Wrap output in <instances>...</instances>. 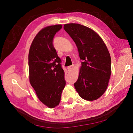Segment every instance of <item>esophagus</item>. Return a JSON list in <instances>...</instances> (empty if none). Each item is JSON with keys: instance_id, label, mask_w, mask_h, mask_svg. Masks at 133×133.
<instances>
[{"instance_id": "34e87169", "label": "esophagus", "mask_w": 133, "mask_h": 133, "mask_svg": "<svg viewBox=\"0 0 133 133\" xmlns=\"http://www.w3.org/2000/svg\"><path fill=\"white\" fill-rule=\"evenodd\" d=\"M74 68V65H71V66H69V67H67V70H68V71H71Z\"/></svg>"}]
</instances>
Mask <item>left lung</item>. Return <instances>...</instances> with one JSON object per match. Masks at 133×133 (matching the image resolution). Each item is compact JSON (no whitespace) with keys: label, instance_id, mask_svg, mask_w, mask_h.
<instances>
[{"label":"left lung","instance_id":"left-lung-1","mask_svg":"<svg viewBox=\"0 0 133 133\" xmlns=\"http://www.w3.org/2000/svg\"><path fill=\"white\" fill-rule=\"evenodd\" d=\"M64 29L77 46L81 63L78 77L74 85L82 98H100L106 90L111 76V57L106 45L91 29L77 23L64 24Z\"/></svg>","mask_w":133,"mask_h":133}]
</instances>
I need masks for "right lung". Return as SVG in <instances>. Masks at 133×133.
<instances>
[{"label": "right lung", "instance_id": "right-lung-1", "mask_svg": "<svg viewBox=\"0 0 133 133\" xmlns=\"http://www.w3.org/2000/svg\"><path fill=\"white\" fill-rule=\"evenodd\" d=\"M62 24L45 27L36 35L29 52V82L38 98L50 109L59 104L66 85L64 71L53 39Z\"/></svg>", "mask_w": 133, "mask_h": 133}]
</instances>
